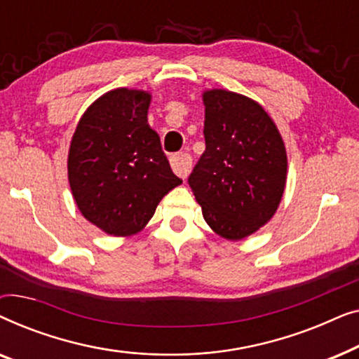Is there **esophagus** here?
Wrapping results in <instances>:
<instances>
[{
    "mask_svg": "<svg viewBox=\"0 0 359 359\" xmlns=\"http://www.w3.org/2000/svg\"><path fill=\"white\" fill-rule=\"evenodd\" d=\"M170 163H171V168L176 175L180 176L181 180H186L188 178V175L191 173V166H193V158H191L189 154H176L170 158Z\"/></svg>",
    "mask_w": 359,
    "mask_h": 359,
    "instance_id": "esophagus-1",
    "label": "esophagus"
}]
</instances>
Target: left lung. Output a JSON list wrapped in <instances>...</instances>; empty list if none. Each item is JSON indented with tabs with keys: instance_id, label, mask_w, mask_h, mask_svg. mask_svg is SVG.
I'll return each mask as SVG.
<instances>
[{
	"instance_id": "obj_1",
	"label": "left lung",
	"mask_w": 359,
	"mask_h": 359,
	"mask_svg": "<svg viewBox=\"0 0 359 359\" xmlns=\"http://www.w3.org/2000/svg\"><path fill=\"white\" fill-rule=\"evenodd\" d=\"M205 150L188 183L204 220L227 240L269 222L286 188L287 155L268 112L227 90L203 93Z\"/></svg>"
}]
</instances>
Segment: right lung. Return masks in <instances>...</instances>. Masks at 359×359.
<instances>
[{
  "instance_id": "obj_1",
  "label": "right lung",
  "mask_w": 359,
  "mask_h": 359,
  "mask_svg": "<svg viewBox=\"0 0 359 359\" xmlns=\"http://www.w3.org/2000/svg\"><path fill=\"white\" fill-rule=\"evenodd\" d=\"M150 101V93L142 90L107 91L81 116L68 150V181L78 209L114 237L140 232L163 196L183 183L147 122Z\"/></svg>"
}]
</instances>
